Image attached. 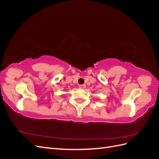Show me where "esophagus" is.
Returning <instances> with one entry per match:
<instances>
[{"mask_svg":"<svg viewBox=\"0 0 159 159\" xmlns=\"http://www.w3.org/2000/svg\"><path fill=\"white\" fill-rule=\"evenodd\" d=\"M79 87H80V88L84 89V88H85V85H84V84H83V85H80Z\"/></svg>","mask_w":159,"mask_h":159,"instance_id":"obj_1","label":"esophagus"}]
</instances>
